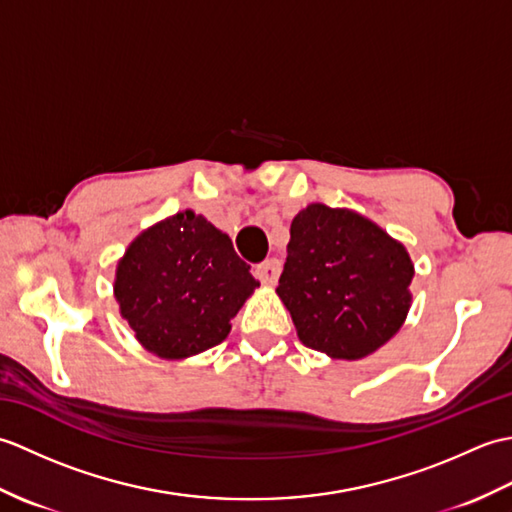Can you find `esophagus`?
Instances as JSON below:
<instances>
[{"instance_id":"34e87169","label":"esophagus","mask_w":512,"mask_h":512,"mask_svg":"<svg viewBox=\"0 0 512 512\" xmlns=\"http://www.w3.org/2000/svg\"><path fill=\"white\" fill-rule=\"evenodd\" d=\"M279 273H281V264L275 257H270V259H266V262L255 266V277L262 281V284H268V286L275 284Z\"/></svg>"}]
</instances>
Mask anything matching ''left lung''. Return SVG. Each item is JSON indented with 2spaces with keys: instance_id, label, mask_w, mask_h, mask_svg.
I'll use <instances>...</instances> for the list:
<instances>
[{
  "instance_id": "1",
  "label": "left lung",
  "mask_w": 512,
  "mask_h": 512,
  "mask_svg": "<svg viewBox=\"0 0 512 512\" xmlns=\"http://www.w3.org/2000/svg\"><path fill=\"white\" fill-rule=\"evenodd\" d=\"M277 295L310 350L356 361L394 336L409 312L407 250L358 213L310 204L290 224Z\"/></svg>"
}]
</instances>
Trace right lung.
Masks as SVG:
<instances>
[{
  "mask_svg": "<svg viewBox=\"0 0 512 512\" xmlns=\"http://www.w3.org/2000/svg\"><path fill=\"white\" fill-rule=\"evenodd\" d=\"M259 281L226 233L184 211L127 248L114 295L136 339L160 358H187L222 343Z\"/></svg>",
  "mask_w": 512,
  "mask_h": 512,
  "instance_id": "add662e5",
  "label": "right lung"
}]
</instances>
